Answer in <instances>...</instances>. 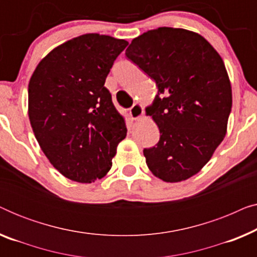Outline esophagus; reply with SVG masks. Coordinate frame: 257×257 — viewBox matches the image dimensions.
<instances>
[{
  "instance_id": "esophagus-1",
  "label": "esophagus",
  "mask_w": 257,
  "mask_h": 257,
  "mask_svg": "<svg viewBox=\"0 0 257 257\" xmlns=\"http://www.w3.org/2000/svg\"><path fill=\"white\" fill-rule=\"evenodd\" d=\"M144 106L140 103H136L133 106L130 108V115H131L132 119H135V120H138L144 115Z\"/></svg>"
}]
</instances>
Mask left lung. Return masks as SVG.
<instances>
[{
  "instance_id": "left-lung-1",
  "label": "left lung",
  "mask_w": 257,
  "mask_h": 257,
  "mask_svg": "<svg viewBox=\"0 0 257 257\" xmlns=\"http://www.w3.org/2000/svg\"><path fill=\"white\" fill-rule=\"evenodd\" d=\"M125 55L158 87L147 106L160 140L144 150L153 175L180 182L199 173L227 133L231 86L224 63L194 31L161 27L133 38Z\"/></svg>"
}]
</instances>
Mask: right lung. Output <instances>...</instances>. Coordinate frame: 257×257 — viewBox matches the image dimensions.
<instances>
[{
	"mask_svg": "<svg viewBox=\"0 0 257 257\" xmlns=\"http://www.w3.org/2000/svg\"><path fill=\"white\" fill-rule=\"evenodd\" d=\"M128 42L85 34L49 52L29 82L28 114L40 147L62 175L91 184L111 170L125 118L105 79Z\"/></svg>",
	"mask_w": 257,
	"mask_h": 257,
	"instance_id": "right-lung-1",
	"label": "right lung"
}]
</instances>
